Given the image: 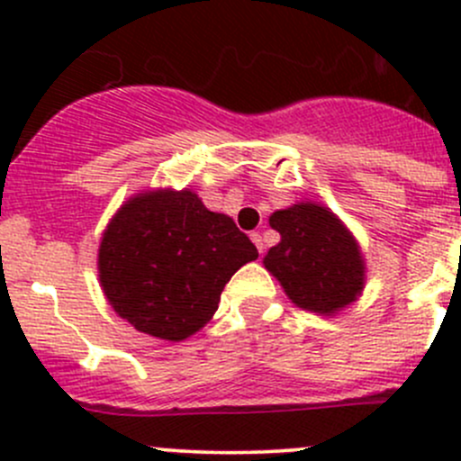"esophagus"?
I'll return each mask as SVG.
<instances>
[{
  "mask_svg": "<svg viewBox=\"0 0 461 461\" xmlns=\"http://www.w3.org/2000/svg\"><path fill=\"white\" fill-rule=\"evenodd\" d=\"M252 240H254V245H257L258 254H263V252H265V243H263V236H260V234H258V231H254V234H252Z\"/></svg>",
  "mask_w": 461,
  "mask_h": 461,
  "instance_id": "esophagus-1",
  "label": "esophagus"
}]
</instances>
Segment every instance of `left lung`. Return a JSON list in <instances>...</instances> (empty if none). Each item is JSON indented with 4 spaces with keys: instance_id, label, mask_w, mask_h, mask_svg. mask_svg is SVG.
Wrapping results in <instances>:
<instances>
[{
    "instance_id": "8db88e82",
    "label": "left lung",
    "mask_w": 461,
    "mask_h": 461,
    "mask_svg": "<svg viewBox=\"0 0 461 461\" xmlns=\"http://www.w3.org/2000/svg\"><path fill=\"white\" fill-rule=\"evenodd\" d=\"M269 225L281 234V243L269 249L263 263L292 303L334 314L359 296L364 260L352 234L332 212L299 203L274 212Z\"/></svg>"
}]
</instances>
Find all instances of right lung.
<instances>
[{
    "label": "right lung",
    "mask_w": 461,
    "mask_h": 461,
    "mask_svg": "<svg viewBox=\"0 0 461 461\" xmlns=\"http://www.w3.org/2000/svg\"><path fill=\"white\" fill-rule=\"evenodd\" d=\"M258 258L248 234L194 192L140 194L120 207L97 257L111 308L140 332L183 341L218 310L231 274Z\"/></svg>",
    "instance_id": "add662e5"
}]
</instances>
